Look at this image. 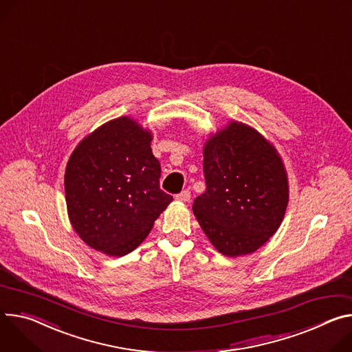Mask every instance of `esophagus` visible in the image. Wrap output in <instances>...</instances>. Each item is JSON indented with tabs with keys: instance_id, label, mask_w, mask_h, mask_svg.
<instances>
[{
	"instance_id": "1",
	"label": "esophagus",
	"mask_w": 352,
	"mask_h": 352,
	"mask_svg": "<svg viewBox=\"0 0 352 352\" xmlns=\"http://www.w3.org/2000/svg\"><path fill=\"white\" fill-rule=\"evenodd\" d=\"M175 199H177L178 202H189V199H190V192H189L188 189H186V190H182L181 194H178V195L175 197Z\"/></svg>"
}]
</instances>
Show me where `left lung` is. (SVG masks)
I'll return each mask as SVG.
<instances>
[{"mask_svg": "<svg viewBox=\"0 0 352 352\" xmlns=\"http://www.w3.org/2000/svg\"><path fill=\"white\" fill-rule=\"evenodd\" d=\"M206 190L192 205L212 245L226 257L263 247L279 229L289 182L275 146L250 124L230 120L204 144Z\"/></svg>", "mask_w": 352, "mask_h": 352, "instance_id": "8db88e82", "label": "left lung"}]
</instances>
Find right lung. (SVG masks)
<instances>
[{
  "label": "right lung",
  "mask_w": 352,
  "mask_h": 352,
  "mask_svg": "<svg viewBox=\"0 0 352 352\" xmlns=\"http://www.w3.org/2000/svg\"><path fill=\"white\" fill-rule=\"evenodd\" d=\"M151 140L150 129L120 116L87 135L67 162L69 220L87 245L109 257L139 247L173 201L160 189Z\"/></svg>",
  "instance_id": "right-lung-1"
}]
</instances>
